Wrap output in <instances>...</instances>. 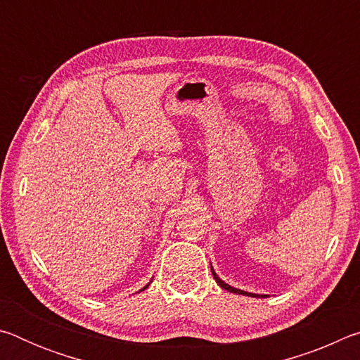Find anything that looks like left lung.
<instances>
[{"instance_id":"obj_1","label":"left lung","mask_w":360,"mask_h":360,"mask_svg":"<svg viewBox=\"0 0 360 360\" xmlns=\"http://www.w3.org/2000/svg\"><path fill=\"white\" fill-rule=\"evenodd\" d=\"M211 273H212V276H214V279H216V283L221 285L222 289H225V290H229V292H233V294H240V295H248V297H268V295H259V294H252V292H246V290H241V289H236V288H233V285H230V284H227V283H224L221 278L217 276V273L214 271V268L211 266Z\"/></svg>"}]
</instances>
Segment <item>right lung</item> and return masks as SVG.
Masks as SVG:
<instances>
[{
  "mask_svg": "<svg viewBox=\"0 0 360 360\" xmlns=\"http://www.w3.org/2000/svg\"><path fill=\"white\" fill-rule=\"evenodd\" d=\"M150 283H152V281H150ZM150 283H149V284H150ZM149 284H146V285H144V288H143L141 290H144V289H148V288H149ZM141 290H138V292H141Z\"/></svg>",
  "mask_w": 360,
  "mask_h": 360,
  "instance_id": "add662e5",
  "label": "right lung"
}]
</instances>
